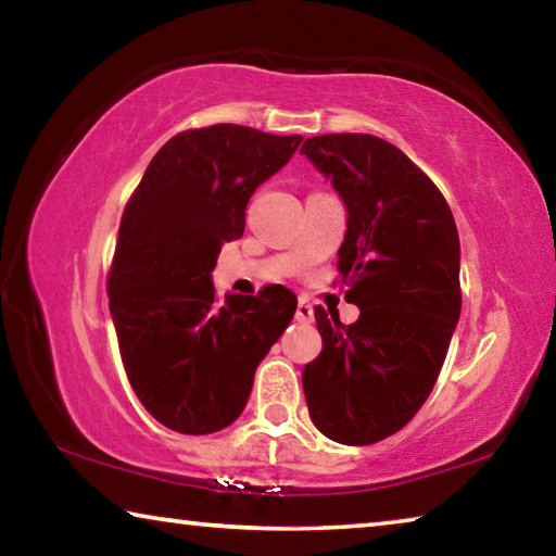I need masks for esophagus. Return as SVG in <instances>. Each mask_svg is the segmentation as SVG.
Listing matches in <instances>:
<instances>
[{
  "label": "esophagus",
  "mask_w": 556,
  "mask_h": 556,
  "mask_svg": "<svg viewBox=\"0 0 556 556\" xmlns=\"http://www.w3.org/2000/svg\"><path fill=\"white\" fill-rule=\"evenodd\" d=\"M296 321L299 324H312L314 321V306L308 304V299L301 296L296 304Z\"/></svg>",
  "instance_id": "esophagus-1"
}]
</instances>
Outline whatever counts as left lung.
<instances>
[{
	"label": "left lung",
	"mask_w": 556,
	"mask_h": 556,
	"mask_svg": "<svg viewBox=\"0 0 556 556\" xmlns=\"http://www.w3.org/2000/svg\"><path fill=\"white\" fill-rule=\"evenodd\" d=\"M345 205L338 271L361 308L351 326L316 308L324 351L304 368L308 414L324 437L375 444L417 414L460 316L454 215L421 168L372 135H324L301 147Z\"/></svg>",
	"instance_id": "8db88e82"
}]
</instances>
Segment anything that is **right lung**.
Returning a JSON list of instances; mask_svg holds the SVG:
<instances>
[{"label":"right lung","instance_id":"obj_1","mask_svg":"<svg viewBox=\"0 0 556 556\" xmlns=\"http://www.w3.org/2000/svg\"><path fill=\"white\" fill-rule=\"evenodd\" d=\"M240 125L168 139L122 213L108 291L122 363L139 402L164 427L213 434L240 417L257 365L296 312L271 285L215 301L213 269L242 238L250 195L301 144Z\"/></svg>","mask_w":556,"mask_h":556}]
</instances>
